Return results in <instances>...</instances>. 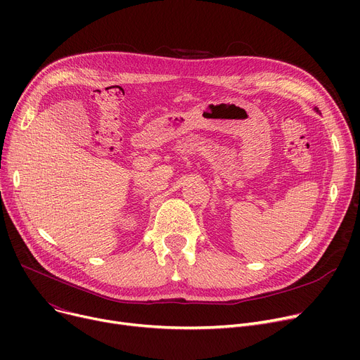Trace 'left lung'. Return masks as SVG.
I'll return each instance as SVG.
<instances>
[{"label":"left lung","mask_w":360,"mask_h":360,"mask_svg":"<svg viewBox=\"0 0 360 360\" xmlns=\"http://www.w3.org/2000/svg\"><path fill=\"white\" fill-rule=\"evenodd\" d=\"M315 110H316V112H318V113H319V110H318V108H315Z\"/></svg>","instance_id":"1"}]
</instances>
